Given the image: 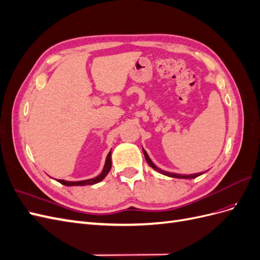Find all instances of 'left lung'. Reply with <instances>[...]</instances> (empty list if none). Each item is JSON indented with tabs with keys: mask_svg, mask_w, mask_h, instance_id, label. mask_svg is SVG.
<instances>
[{
	"mask_svg": "<svg viewBox=\"0 0 260 260\" xmlns=\"http://www.w3.org/2000/svg\"><path fill=\"white\" fill-rule=\"evenodd\" d=\"M143 153H144L145 159H146V161H147V164L149 165V166H151L153 169H155L156 171H158L159 174H161V175H165V176H167V177H171V178H179V179H194V178H196V177H199V176L202 175V172H200V174H193V175H180V174H174V172H172V174H171V172L161 170L160 168H158V167L156 166V165L152 161L151 158H149L144 148H143Z\"/></svg>",
	"mask_w": 260,
	"mask_h": 260,
	"instance_id": "left-lung-1",
	"label": "left lung"
}]
</instances>
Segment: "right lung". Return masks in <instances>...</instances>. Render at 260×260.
<instances>
[{
  "mask_svg": "<svg viewBox=\"0 0 260 260\" xmlns=\"http://www.w3.org/2000/svg\"><path fill=\"white\" fill-rule=\"evenodd\" d=\"M112 168V152H109L107 157H106V160H105V165H104V168L102 170L101 174L95 177V178H92V179H88V180H82V181H66V180H57L59 183L67 185V186H76V185H92V184H95L101 182L102 180H103L107 174L109 172Z\"/></svg>",
  "mask_w": 260,
  "mask_h": 260,
  "instance_id": "add662e5",
  "label": "right lung"
}]
</instances>
